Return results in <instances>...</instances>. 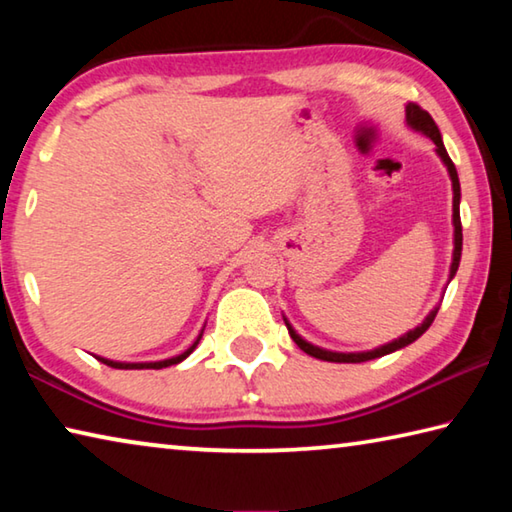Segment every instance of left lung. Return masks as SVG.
I'll return each instance as SVG.
<instances>
[{
  "instance_id": "obj_1",
  "label": "left lung",
  "mask_w": 512,
  "mask_h": 512,
  "mask_svg": "<svg viewBox=\"0 0 512 512\" xmlns=\"http://www.w3.org/2000/svg\"><path fill=\"white\" fill-rule=\"evenodd\" d=\"M406 126L413 128L415 133H422L424 137H429V140L436 144V155L440 158V162L445 164L447 167V173H449V180H452V192H454V201H452V223H454V253H452V266H449V277H447V284L454 280V275L458 271V264H461V250H463V228H461V183H458V173H456V167L452 158L447 155V149L443 144V137H440V131L436 126V121L431 119V115L427 110H422L420 106H415V103H406ZM440 305L433 307L427 318L422 320V323L418 327L409 329V332L402 334L400 339H395L391 343H384L379 345V348L375 350H366V352H334V350H325V348H318V345L309 343L302 339V336L293 329V325L287 320V316L284 318V323H287V329L291 334V339L296 341L298 348L302 352H307L309 357H316L320 361H332V363H361V361H370V359H379L384 357V354H391L395 350H402L406 348V345H411L413 341H418L420 336L427 332L429 325L433 323V318H436Z\"/></svg>"
}]
</instances>
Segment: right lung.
Instances as JSON below:
<instances>
[{
  "label": "right lung",
  "instance_id": "right-lung-1",
  "mask_svg": "<svg viewBox=\"0 0 512 512\" xmlns=\"http://www.w3.org/2000/svg\"><path fill=\"white\" fill-rule=\"evenodd\" d=\"M205 329V327H203ZM203 329H201V334L196 336V341L189 345V348L185 350V352H180V354H176V357H169V359H162V361H112V359H106V357H97V354H94V357H97L101 363H106V366H110V368H117V370H160V368H167V366H176V363H180V361H185L189 354H192L194 350H196V345H198V341H201V336H203Z\"/></svg>",
  "mask_w": 512,
  "mask_h": 512
}]
</instances>
